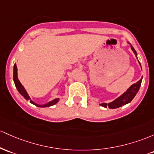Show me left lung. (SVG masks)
I'll return each mask as SVG.
<instances>
[{"label":"left lung","instance_id":"obj_1","mask_svg":"<svg viewBox=\"0 0 154 154\" xmlns=\"http://www.w3.org/2000/svg\"><path fill=\"white\" fill-rule=\"evenodd\" d=\"M131 49L134 51V54L137 55V52H136V51L133 48L132 46H131ZM141 82H142V79L138 81L135 84H132L122 96L119 97L116 100H115L114 101L108 103V104L107 103H102V104H100V105L105 107V108L108 107L109 108L114 109V108H118L119 107H122L124 105L127 104V103H130L133 98L134 97V96L136 95V94L138 92V91H139V89L141 85Z\"/></svg>","mask_w":154,"mask_h":154}]
</instances>
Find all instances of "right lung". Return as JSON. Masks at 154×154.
<instances>
[{
	"mask_svg": "<svg viewBox=\"0 0 154 154\" xmlns=\"http://www.w3.org/2000/svg\"><path fill=\"white\" fill-rule=\"evenodd\" d=\"M13 79H14V82L15 86H16L17 90H18L19 92H20V94H21L22 95L25 97V99H26L27 100H30V97H29L28 94H27V91H26L25 88L23 87V86L22 85L21 83H20V81H19L18 78H17V68L16 64H14V65ZM58 101H59V99H55L54 100H52V101L49 102V103H46V104H45V105H38V104H36V103H34L33 101H32V100H30V103H32V104L35 105V106H37V107L44 108V107H49V106H51V105H54L56 104V103H57Z\"/></svg>",
	"mask_w": 154,
	"mask_h": 154,
	"instance_id": "1",
	"label": "right lung"
}]
</instances>
